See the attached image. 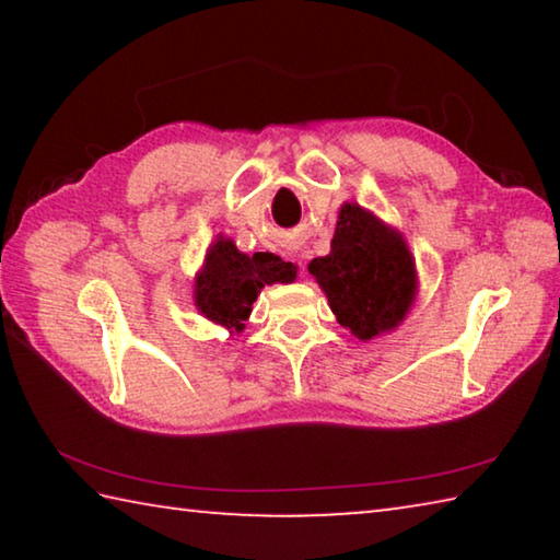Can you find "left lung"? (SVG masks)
Returning a JSON list of instances; mask_svg holds the SVG:
<instances>
[{
	"mask_svg": "<svg viewBox=\"0 0 560 560\" xmlns=\"http://www.w3.org/2000/svg\"><path fill=\"white\" fill-rule=\"evenodd\" d=\"M338 324L360 340L393 330L417 293L415 259L402 234L355 202L338 212L330 254L308 264Z\"/></svg>",
	"mask_w": 560,
	"mask_h": 560,
	"instance_id": "obj_1",
	"label": "left lung"
}]
</instances>
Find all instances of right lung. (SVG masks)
<instances>
[{
    "instance_id": "add662e5",
    "label": "right lung",
    "mask_w": 560,
    "mask_h": 560,
    "mask_svg": "<svg viewBox=\"0 0 560 560\" xmlns=\"http://www.w3.org/2000/svg\"><path fill=\"white\" fill-rule=\"evenodd\" d=\"M296 279V267L283 261L277 254L257 252L244 254L226 236L207 249L202 271L195 279V306L205 318L224 326L230 334L244 330L252 314V303L257 301L269 283H289Z\"/></svg>"
}]
</instances>
